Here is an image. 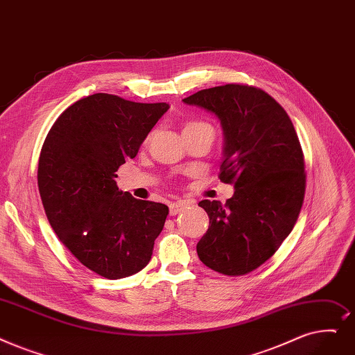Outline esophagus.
<instances>
[{"label":"esophagus","instance_id":"34e87169","mask_svg":"<svg viewBox=\"0 0 355 355\" xmlns=\"http://www.w3.org/2000/svg\"><path fill=\"white\" fill-rule=\"evenodd\" d=\"M186 207H187V205L184 203V202H174V203L169 205V214L175 216V214L181 213Z\"/></svg>","mask_w":355,"mask_h":355}]
</instances>
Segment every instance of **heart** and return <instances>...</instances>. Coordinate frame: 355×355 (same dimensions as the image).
<instances>
[{
    "label": "heart",
    "mask_w": 355,
    "mask_h": 355,
    "mask_svg": "<svg viewBox=\"0 0 355 355\" xmlns=\"http://www.w3.org/2000/svg\"><path fill=\"white\" fill-rule=\"evenodd\" d=\"M198 130H211L213 132V128L209 125L207 121H203V120H191V121H187L186 126H184V133H191V132H198ZM150 139V135L148 136V139Z\"/></svg>",
    "instance_id": "obj_1"
}]
</instances>
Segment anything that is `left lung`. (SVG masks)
I'll use <instances>...</instances> for the list:
<instances>
[{"mask_svg": "<svg viewBox=\"0 0 355 355\" xmlns=\"http://www.w3.org/2000/svg\"><path fill=\"white\" fill-rule=\"evenodd\" d=\"M182 101L220 119L225 159L219 178L235 187L225 205L198 203L209 214L198 258L225 275L248 274L275 254L299 218L306 171L297 133L283 107L252 85L213 87Z\"/></svg>", "mask_w": 355, "mask_h": 355, "instance_id": "obj_1", "label": "left lung"}]
</instances>
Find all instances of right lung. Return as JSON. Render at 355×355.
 <instances>
[{
	"instance_id": "obj_1",
	"label": "right lung",
	"mask_w": 355,
	"mask_h": 355,
	"mask_svg": "<svg viewBox=\"0 0 355 355\" xmlns=\"http://www.w3.org/2000/svg\"><path fill=\"white\" fill-rule=\"evenodd\" d=\"M168 109L97 92L69 105L43 142L37 186L44 213L71 254L104 279L146 267L164 227L168 206L120 191L114 178Z\"/></svg>"
}]
</instances>
